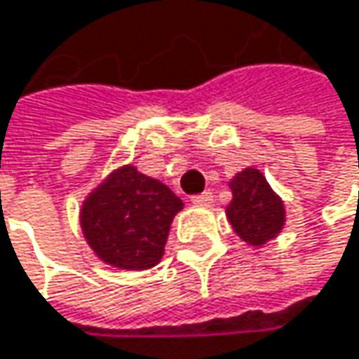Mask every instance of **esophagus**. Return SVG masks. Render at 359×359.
Wrapping results in <instances>:
<instances>
[{
	"label": "esophagus",
	"mask_w": 359,
	"mask_h": 359,
	"mask_svg": "<svg viewBox=\"0 0 359 359\" xmlns=\"http://www.w3.org/2000/svg\"><path fill=\"white\" fill-rule=\"evenodd\" d=\"M191 201H193L195 205H210V203L214 201V195H212L210 191H205V193H199V195L191 197Z\"/></svg>",
	"instance_id": "1"
}]
</instances>
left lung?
Here are the masks:
<instances>
[{
  "label": "left lung",
  "instance_id": "obj_1",
  "mask_svg": "<svg viewBox=\"0 0 359 359\" xmlns=\"http://www.w3.org/2000/svg\"><path fill=\"white\" fill-rule=\"evenodd\" d=\"M233 199L226 205V218L233 231L253 248L276 239L285 226V203L272 191L257 168H245L229 180Z\"/></svg>",
  "mask_w": 359,
  "mask_h": 359
}]
</instances>
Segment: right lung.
Returning a JSON list of instances; mask_svg holds the SVG:
<instances>
[{
    "label": "right lung",
    "mask_w": 359,
    "mask_h": 359,
    "mask_svg": "<svg viewBox=\"0 0 359 359\" xmlns=\"http://www.w3.org/2000/svg\"><path fill=\"white\" fill-rule=\"evenodd\" d=\"M182 199L133 164L109 172L83 201L81 229L93 253L120 270L154 268Z\"/></svg>",
    "instance_id": "right-lung-1"
}]
</instances>
